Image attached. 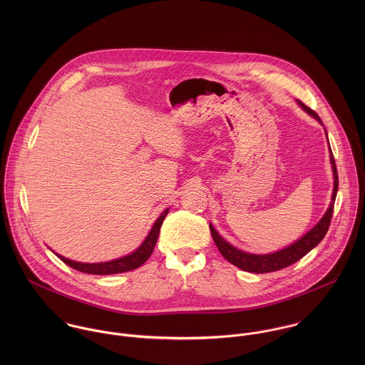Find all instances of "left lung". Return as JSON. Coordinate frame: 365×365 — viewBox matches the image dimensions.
Here are the masks:
<instances>
[{
	"instance_id": "left-lung-1",
	"label": "left lung",
	"mask_w": 365,
	"mask_h": 365,
	"mask_svg": "<svg viewBox=\"0 0 365 365\" xmlns=\"http://www.w3.org/2000/svg\"><path fill=\"white\" fill-rule=\"evenodd\" d=\"M298 105L312 118H314L320 125H323V122L320 120V118L317 116V113L312 110L311 108H308L307 105L302 104L301 101H297ZM326 132V130H324ZM327 136V132H326ZM329 142V139H327ZM329 152H330V164H331V171H333V194H331V201L329 204V208L326 209L324 215L322 216V219L313 226L312 229L305 233L302 237H299L297 242H294L292 245L274 252V253H268V255H253V253H246L235 246H232L230 243H227L217 232L216 229L212 226V223H209V229L213 237L215 245L217 246L220 255L232 262L233 265L239 267L243 271L247 272H255V274H264V272H272V271H278L282 269L298 260H301L305 255H308L312 249H314L324 237V235L329 230L330 226V219L333 215V208H334V201H336V195H337V188H339V177H337V168L334 164V157L331 153L330 145H329Z\"/></svg>"
}]
</instances>
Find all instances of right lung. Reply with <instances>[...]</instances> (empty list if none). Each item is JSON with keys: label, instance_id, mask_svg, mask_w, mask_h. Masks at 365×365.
I'll return each instance as SVG.
<instances>
[{"label": "right lung", "instance_id": "add662e5", "mask_svg": "<svg viewBox=\"0 0 365 365\" xmlns=\"http://www.w3.org/2000/svg\"><path fill=\"white\" fill-rule=\"evenodd\" d=\"M170 209L167 208L158 217L156 222L153 223L149 235L146 236V239L143 240V243L133 250L132 253H129L128 256L115 259V260L105 261V262H80V261L70 260L66 259L60 255H56L60 260L66 262L68 267L86 272V274H96V275H110V274H119V272H126V271H132L139 268L143 262H146L148 259L152 256L155 246L157 243V237L160 233V227L163 225L164 217L167 216Z\"/></svg>", "mask_w": 365, "mask_h": 365}]
</instances>
